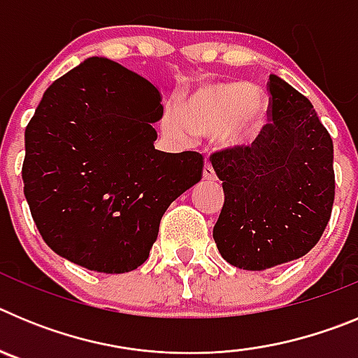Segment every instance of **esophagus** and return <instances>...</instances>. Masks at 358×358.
<instances>
[{"instance_id": "esophagus-1", "label": "esophagus", "mask_w": 358, "mask_h": 358, "mask_svg": "<svg viewBox=\"0 0 358 358\" xmlns=\"http://www.w3.org/2000/svg\"><path fill=\"white\" fill-rule=\"evenodd\" d=\"M202 177L206 181H217V173H215L213 166H211L210 161H204V169H202Z\"/></svg>"}]
</instances>
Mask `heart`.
<instances>
[{
    "instance_id": "obj_1",
    "label": "heart",
    "mask_w": 358,
    "mask_h": 358,
    "mask_svg": "<svg viewBox=\"0 0 358 358\" xmlns=\"http://www.w3.org/2000/svg\"><path fill=\"white\" fill-rule=\"evenodd\" d=\"M267 102L249 82L227 80L199 87L182 106H166L159 129L164 138L188 143L195 136H215L226 150L248 148L258 140Z\"/></svg>"
}]
</instances>
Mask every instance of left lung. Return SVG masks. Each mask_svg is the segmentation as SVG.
<instances>
[{"mask_svg":"<svg viewBox=\"0 0 358 358\" xmlns=\"http://www.w3.org/2000/svg\"><path fill=\"white\" fill-rule=\"evenodd\" d=\"M271 120L252 147L211 156L224 206L213 227L218 252L243 271L305 256L321 238L335 197L334 143L314 106L268 77Z\"/></svg>","mask_w":358,"mask_h":358,"instance_id":"1","label":"left lung"}]
</instances>
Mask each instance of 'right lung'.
<instances>
[{
    "instance_id": "obj_1",
    "label": "right lung",
    "mask_w": 358,
    "mask_h": 358,
    "mask_svg": "<svg viewBox=\"0 0 358 358\" xmlns=\"http://www.w3.org/2000/svg\"><path fill=\"white\" fill-rule=\"evenodd\" d=\"M159 87L103 57L44 91L24 131V197L52 251L106 274L148 258L166 208L202 177L197 152L154 147Z\"/></svg>"
}]
</instances>
